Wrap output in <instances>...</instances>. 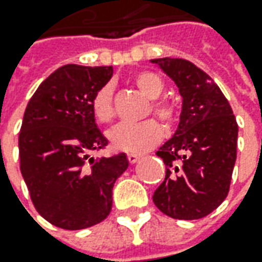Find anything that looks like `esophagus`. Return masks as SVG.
<instances>
[{
	"label": "esophagus",
	"instance_id": "34e87169",
	"mask_svg": "<svg viewBox=\"0 0 262 262\" xmlns=\"http://www.w3.org/2000/svg\"><path fill=\"white\" fill-rule=\"evenodd\" d=\"M139 159H140V155H136V154H129V155H127V161H129L130 164L138 162Z\"/></svg>",
	"mask_w": 262,
	"mask_h": 262
}]
</instances>
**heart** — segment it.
Returning <instances> with one entry per match:
<instances>
[{
    "label": "heart",
    "mask_w": 262,
    "mask_h": 262,
    "mask_svg": "<svg viewBox=\"0 0 262 262\" xmlns=\"http://www.w3.org/2000/svg\"><path fill=\"white\" fill-rule=\"evenodd\" d=\"M133 84L142 94L150 98L148 114L157 116L165 127H172L180 119V105L169 97H159L165 90V82L157 72L139 71L133 75ZM91 113L98 124H110L114 120L113 90L110 85L98 88L91 98ZM114 149L140 154L152 149L162 139V127L157 120L148 119L136 124H119L108 133Z\"/></svg>",
    "instance_id": "1"
}]
</instances>
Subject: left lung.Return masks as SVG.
Here are the masks:
<instances>
[{"label": "left lung", "mask_w": 262, "mask_h": 262, "mask_svg": "<svg viewBox=\"0 0 262 262\" xmlns=\"http://www.w3.org/2000/svg\"><path fill=\"white\" fill-rule=\"evenodd\" d=\"M152 62L174 79L183 97L176 135L157 152L165 164V178L152 200L172 219H202L229 193L238 123L221 88L190 60Z\"/></svg>", "instance_id": "1"}]
</instances>
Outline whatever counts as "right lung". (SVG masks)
<instances>
[{
  "instance_id": "obj_1",
  "label": "right lung",
  "mask_w": 262,
  "mask_h": 262,
  "mask_svg": "<svg viewBox=\"0 0 262 262\" xmlns=\"http://www.w3.org/2000/svg\"><path fill=\"white\" fill-rule=\"evenodd\" d=\"M112 75V67L65 65L41 82L24 112L21 176L39 214L62 229L103 222L112 210L114 183L129 167L124 154L95 155L108 142L90 103Z\"/></svg>"
}]
</instances>
